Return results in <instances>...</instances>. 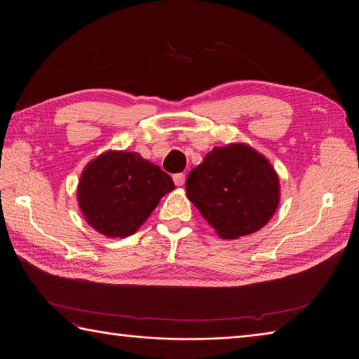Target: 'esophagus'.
Returning <instances> with one entry per match:
<instances>
[{"instance_id":"obj_1","label":"esophagus","mask_w":359,"mask_h":359,"mask_svg":"<svg viewBox=\"0 0 359 359\" xmlns=\"http://www.w3.org/2000/svg\"><path fill=\"white\" fill-rule=\"evenodd\" d=\"M172 180H175L176 187H183V184H184V180H187V176H184L183 172H179V175H175V176H172Z\"/></svg>"}]
</instances>
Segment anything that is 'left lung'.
<instances>
[{"label": "left lung", "instance_id": "left-lung-1", "mask_svg": "<svg viewBox=\"0 0 359 359\" xmlns=\"http://www.w3.org/2000/svg\"><path fill=\"white\" fill-rule=\"evenodd\" d=\"M187 196L222 240H238L273 217L281 187L266 156L247 143H229L211 149L189 172Z\"/></svg>", "mask_w": 359, "mask_h": 359}]
</instances>
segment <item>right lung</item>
Returning a JSON list of instances; mask_svg holds the SVG:
<instances>
[{
	"instance_id": "add662e5",
	"label": "right lung",
	"mask_w": 359,
	"mask_h": 359,
	"mask_svg": "<svg viewBox=\"0 0 359 359\" xmlns=\"http://www.w3.org/2000/svg\"><path fill=\"white\" fill-rule=\"evenodd\" d=\"M172 189L167 172L140 154L109 149L84 167L76 201L93 229L108 238H126L137 232Z\"/></svg>"
}]
</instances>
